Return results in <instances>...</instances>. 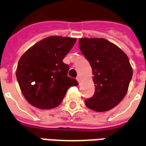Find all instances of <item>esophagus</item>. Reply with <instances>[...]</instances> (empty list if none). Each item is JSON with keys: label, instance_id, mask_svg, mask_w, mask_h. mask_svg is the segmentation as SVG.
Masks as SVG:
<instances>
[{"label": "esophagus", "instance_id": "esophagus-1", "mask_svg": "<svg viewBox=\"0 0 146 146\" xmlns=\"http://www.w3.org/2000/svg\"><path fill=\"white\" fill-rule=\"evenodd\" d=\"M77 81H78L79 83H80V81H81V78H80V77H77Z\"/></svg>", "mask_w": 146, "mask_h": 146}]
</instances>
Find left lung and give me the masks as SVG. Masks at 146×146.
<instances>
[{
    "label": "left lung",
    "mask_w": 146,
    "mask_h": 146,
    "mask_svg": "<svg viewBox=\"0 0 146 146\" xmlns=\"http://www.w3.org/2000/svg\"><path fill=\"white\" fill-rule=\"evenodd\" d=\"M79 47L93 69L95 93L86 106L97 112L113 109L127 93L133 69L126 54L104 38H81Z\"/></svg>",
    "instance_id": "obj_1"
}]
</instances>
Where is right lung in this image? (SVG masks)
<instances>
[{
    "mask_svg": "<svg viewBox=\"0 0 146 146\" xmlns=\"http://www.w3.org/2000/svg\"><path fill=\"white\" fill-rule=\"evenodd\" d=\"M76 38L48 36L32 46L20 58L16 76L27 102L41 110L58 106L71 86H78L68 76L64 57Z\"/></svg>",
    "mask_w": 146,
    "mask_h": 146,
    "instance_id": "add662e5",
    "label": "right lung"
}]
</instances>
